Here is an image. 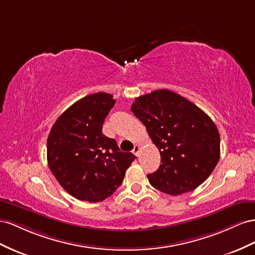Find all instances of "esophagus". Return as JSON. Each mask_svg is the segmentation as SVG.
Instances as JSON below:
<instances>
[{
  "mask_svg": "<svg viewBox=\"0 0 255 255\" xmlns=\"http://www.w3.org/2000/svg\"><path fill=\"white\" fill-rule=\"evenodd\" d=\"M132 152L136 157L140 155V146H139V145H134V147L132 149Z\"/></svg>",
  "mask_w": 255,
  "mask_h": 255,
  "instance_id": "esophagus-1",
  "label": "esophagus"
}]
</instances>
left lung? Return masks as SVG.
<instances>
[{
    "instance_id": "8db88e82",
    "label": "left lung",
    "mask_w": 255,
    "mask_h": 255,
    "mask_svg": "<svg viewBox=\"0 0 255 255\" xmlns=\"http://www.w3.org/2000/svg\"><path fill=\"white\" fill-rule=\"evenodd\" d=\"M131 111L161 156L159 169L147 175L152 187L178 195L204 183L220 158L219 131L204 111L169 90L135 98Z\"/></svg>"
}]
</instances>
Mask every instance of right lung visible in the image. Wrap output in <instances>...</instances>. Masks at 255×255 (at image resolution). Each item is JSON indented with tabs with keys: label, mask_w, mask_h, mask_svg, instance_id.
Listing matches in <instances>:
<instances>
[{
	"label": "right lung",
	"mask_w": 255,
	"mask_h": 255,
	"mask_svg": "<svg viewBox=\"0 0 255 255\" xmlns=\"http://www.w3.org/2000/svg\"><path fill=\"white\" fill-rule=\"evenodd\" d=\"M115 104L111 94L96 93L70 106L50 130L49 168L69 194L96 203L109 198L136 158L123 152L114 139L103 133L107 115Z\"/></svg>",
	"instance_id": "obj_1"
}]
</instances>
